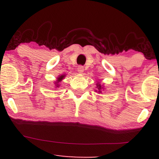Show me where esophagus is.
<instances>
[{"mask_svg":"<svg viewBox=\"0 0 159 159\" xmlns=\"http://www.w3.org/2000/svg\"><path fill=\"white\" fill-rule=\"evenodd\" d=\"M84 67L82 66H79L78 67V72H79V73L82 74L84 72Z\"/></svg>","mask_w":159,"mask_h":159,"instance_id":"1","label":"esophagus"}]
</instances>
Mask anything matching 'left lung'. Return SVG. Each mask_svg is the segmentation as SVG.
I'll list each match as a JSON object with an SVG mask.
<instances>
[{
  "mask_svg": "<svg viewBox=\"0 0 159 159\" xmlns=\"http://www.w3.org/2000/svg\"><path fill=\"white\" fill-rule=\"evenodd\" d=\"M96 88L97 89V90H96V92H98V93H102V91L105 90V88H104V86L102 85L101 84H100V82H97V84H96Z\"/></svg>",
  "mask_w": 159,
  "mask_h": 159,
  "instance_id": "left-lung-1",
  "label": "left lung"
}]
</instances>
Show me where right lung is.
Masks as SVG:
<instances>
[{"label":"right lung","mask_w":159,"mask_h":159,"mask_svg":"<svg viewBox=\"0 0 159 159\" xmlns=\"http://www.w3.org/2000/svg\"><path fill=\"white\" fill-rule=\"evenodd\" d=\"M66 75L63 74V75H59L57 78V80L54 81V87H55V88H59L60 86H61V84H60V82L62 81V80L63 79H64Z\"/></svg>","instance_id":"right-lung-1"}]
</instances>
